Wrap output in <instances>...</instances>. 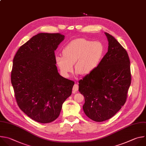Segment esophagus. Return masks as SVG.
Masks as SVG:
<instances>
[{
	"label": "esophagus",
	"instance_id": "esophagus-1",
	"mask_svg": "<svg viewBox=\"0 0 146 146\" xmlns=\"http://www.w3.org/2000/svg\"><path fill=\"white\" fill-rule=\"evenodd\" d=\"M78 89H79V86H78V84H75L74 85V86H73V88H72L73 92H74V93H75V92H76L78 90Z\"/></svg>",
	"mask_w": 146,
	"mask_h": 146
}]
</instances>
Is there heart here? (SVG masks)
<instances>
[{
    "label": "heart",
    "instance_id": "obj_1",
    "mask_svg": "<svg viewBox=\"0 0 146 146\" xmlns=\"http://www.w3.org/2000/svg\"><path fill=\"white\" fill-rule=\"evenodd\" d=\"M104 48L98 41H91L78 38L68 43L63 49V54L55 56V62L62 74L69 76L74 70L82 75H89L100 64L104 54Z\"/></svg>",
    "mask_w": 146,
    "mask_h": 146
}]
</instances>
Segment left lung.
<instances>
[{
	"label": "left lung",
	"mask_w": 146,
	"mask_h": 146,
	"mask_svg": "<svg viewBox=\"0 0 146 146\" xmlns=\"http://www.w3.org/2000/svg\"><path fill=\"white\" fill-rule=\"evenodd\" d=\"M105 34L108 52L95 71L79 81V92L85 101L83 111L97 122L106 121L118 112L126 102L131 83L127 52L112 36Z\"/></svg>",
	"instance_id": "obj_1"
}]
</instances>
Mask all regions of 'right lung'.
Returning a JSON list of instances; mask_svg holds the SVG:
<instances>
[{
	"mask_svg": "<svg viewBox=\"0 0 146 146\" xmlns=\"http://www.w3.org/2000/svg\"><path fill=\"white\" fill-rule=\"evenodd\" d=\"M64 39L60 33L37 34L19 48L13 59L11 81L17 103L40 123L59 117L72 93L74 82L59 74L54 59V50Z\"/></svg>",
	"mask_w": 146,
	"mask_h": 146,
	"instance_id": "right-lung-1",
	"label": "right lung"
}]
</instances>
